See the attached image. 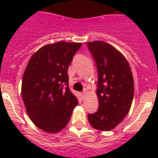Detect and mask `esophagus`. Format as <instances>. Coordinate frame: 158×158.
<instances>
[{
  "mask_svg": "<svg viewBox=\"0 0 158 158\" xmlns=\"http://www.w3.org/2000/svg\"><path fill=\"white\" fill-rule=\"evenodd\" d=\"M86 92H82V94H81V96H82V99L85 98V97H86Z\"/></svg>",
  "mask_w": 158,
  "mask_h": 158,
  "instance_id": "1",
  "label": "esophagus"
}]
</instances>
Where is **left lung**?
<instances>
[{"label": "left lung", "instance_id": "left-lung-1", "mask_svg": "<svg viewBox=\"0 0 158 158\" xmlns=\"http://www.w3.org/2000/svg\"><path fill=\"white\" fill-rule=\"evenodd\" d=\"M98 73L97 95L99 107L88 114L94 128L114 129L127 116L134 97V80L126 58L110 44L101 41L87 42Z\"/></svg>", "mask_w": 158, "mask_h": 158}]
</instances>
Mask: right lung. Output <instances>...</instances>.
I'll return each mask as SVG.
<instances>
[{
    "label": "right lung",
    "instance_id": "obj_1",
    "mask_svg": "<svg viewBox=\"0 0 158 158\" xmlns=\"http://www.w3.org/2000/svg\"><path fill=\"white\" fill-rule=\"evenodd\" d=\"M81 46L79 42L48 44L35 52L27 65L23 101L31 121L44 131L56 133L64 128L78 105L69 89L68 69Z\"/></svg>",
    "mask_w": 158,
    "mask_h": 158
}]
</instances>
